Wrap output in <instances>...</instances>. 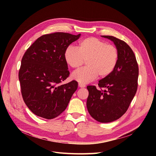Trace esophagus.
I'll return each instance as SVG.
<instances>
[{
    "mask_svg": "<svg viewBox=\"0 0 156 156\" xmlns=\"http://www.w3.org/2000/svg\"><path fill=\"white\" fill-rule=\"evenodd\" d=\"M78 86L80 87V88H84L85 87V85H83V84H81V83H78Z\"/></svg>",
    "mask_w": 156,
    "mask_h": 156,
    "instance_id": "obj_1",
    "label": "esophagus"
}]
</instances>
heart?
Listing matches in <instances>:
<instances>
[{
    "label": "heart",
    "instance_id": "obj_1",
    "mask_svg": "<svg viewBox=\"0 0 156 156\" xmlns=\"http://www.w3.org/2000/svg\"><path fill=\"white\" fill-rule=\"evenodd\" d=\"M66 62L73 68H78L86 61L87 67L72 73L71 77L80 83L86 84L99 78L108 76L118 62V51L113 45L95 37L81 40L78 48L69 46L64 52Z\"/></svg>",
    "mask_w": 156,
    "mask_h": 156
}]
</instances>
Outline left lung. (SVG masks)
Listing matches in <instances>:
<instances>
[{
    "instance_id": "8db88e82",
    "label": "left lung",
    "mask_w": 156,
    "mask_h": 156,
    "mask_svg": "<svg viewBox=\"0 0 156 156\" xmlns=\"http://www.w3.org/2000/svg\"><path fill=\"white\" fill-rule=\"evenodd\" d=\"M102 37L111 40L116 45L118 62L111 74L99 81V87L105 90L87 86V107L96 121L110 122L123 115L132 101L137 90L138 66L132 49L125 42L112 36Z\"/></svg>"
}]
</instances>
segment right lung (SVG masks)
<instances>
[{"label": "right lung", "mask_w": 156, "mask_h": 156, "mask_svg": "<svg viewBox=\"0 0 156 156\" xmlns=\"http://www.w3.org/2000/svg\"><path fill=\"white\" fill-rule=\"evenodd\" d=\"M80 35L63 32L44 35L24 53L19 71L21 94L35 115L51 119L67 108L78 82L61 84L69 75L64 52Z\"/></svg>", "instance_id": "1"}]
</instances>
